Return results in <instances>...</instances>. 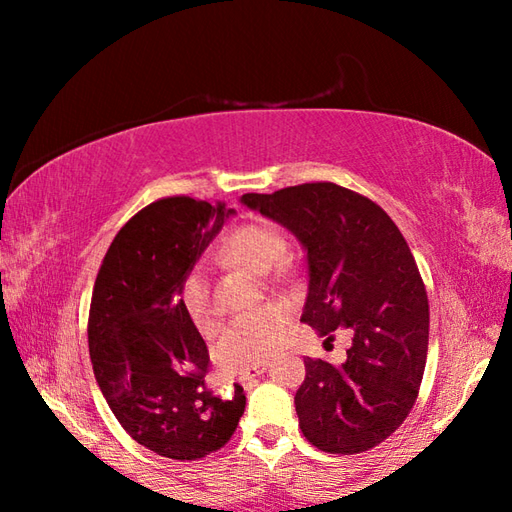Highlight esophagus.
<instances>
[{
	"label": "esophagus",
	"mask_w": 512,
	"mask_h": 512,
	"mask_svg": "<svg viewBox=\"0 0 512 512\" xmlns=\"http://www.w3.org/2000/svg\"><path fill=\"white\" fill-rule=\"evenodd\" d=\"M268 367H270V363H268V361H262V363H257V365H253V367L244 369V372H239V383L248 385L250 380H255L257 376H262Z\"/></svg>",
	"instance_id": "esophagus-1"
}]
</instances>
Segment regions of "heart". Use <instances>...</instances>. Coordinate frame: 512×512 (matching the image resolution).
I'll list each match as a JSON object with an SVG mask.
<instances>
[{
  "label": "heart",
  "mask_w": 512,
  "mask_h": 512,
  "mask_svg": "<svg viewBox=\"0 0 512 512\" xmlns=\"http://www.w3.org/2000/svg\"><path fill=\"white\" fill-rule=\"evenodd\" d=\"M288 244L284 235L264 224H244L226 237L222 257L226 262L242 266L255 275H268L284 262ZM180 301L184 314L195 330L211 332L215 314L211 308V284L204 266H193L182 279ZM288 323V310L281 306H264L237 317L215 347L217 363L224 369H246L275 350Z\"/></svg>",
  "instance_id": "obj_1"
}]
</instances>
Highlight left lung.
Wrapping results in <instances>:
<instances>
[{
	"label": "left lung",
	"instance_id": "1",
	"mask_svg": "<svg viewBox=\"0 0 512 512\" xmlns=\"http://www.w3.org/2000/svg\"><path fill=\"white\" fill-rule=\"evenodd\" d=\"M246 209L284 226L306 250L301 321L325 341L352 334L341 365L306 358L299 427L325 453H361L394 433L427 363L429 301L411 250L372 200L334 182L244 193Z\"/></svg>",
	"mask_w": 512,
	"mask_h": 512
}]
</instances>
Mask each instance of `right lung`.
I'll list each match as a JSON object with an SVG mask.
<instances>
[{"mask_svg": "<svg viewBox=\"0 0 512 512\" xmlns=\"http://www.w3.org/2000/svg\"><path fill=\"white\" fill-rule=\"evenodd\" d=\"M233 209L193 198L145 206L107 250L90 308L96 383L121 427L171 460H200L231 440L246 407L204 385L209 352L180 301L182 279Z\"/></svg>", "mask_w": 512, "mask_h": 512, "instance_id": "1", "label": "right lung"}]
</instances>
